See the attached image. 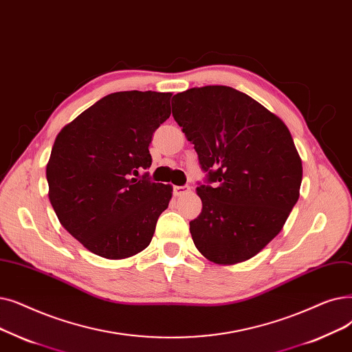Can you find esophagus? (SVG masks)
Instances as JSON below:
<instances>
[{
	"mask_svg": "<svg viewBox=\"0 0 352 352\" xmlns=\"http://www.w3.org/2000/svg\"><path fill=\"white\" fill-rule=\"evenodd\" d=\"M188 191H190V186H174V188H173V192H174V195H177V197L184 195V194H187Z\"/></svg>",
	"mask_w": 352,
	"mask_h": 352,
	"instance_id": "34e87169",
	"label": "esophagus"
}]
</instances>
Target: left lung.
Wrapping results in <instances>:
<instances>
[{"label":"left lung","mask_w":352,"mask_h":352,"mask_svg":"<svg viewBox=\"0 0 352 352\" xmlns=\"http://www.w3.org/2000/svg\"><path fill=\"white\" fill-rule=\"evenodd\" d=\"M173 116L194 144L206 179L192 241L219 265L244 262L276 237L295 207L302 161L283 122L228 86L177 94Z\"/></svg>","instance_id":"8db88e82"}]
</instances>
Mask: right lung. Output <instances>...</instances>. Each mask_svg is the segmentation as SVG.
<instances>
[{"label": "right lung", "mask_w": 352, "mask_h": 352, "mask_svg": "<svg viewBox=\"0 0 352 352\" xmlns=\"http://www.w3.org/2000/svg\"><path fill=\"white\" fill-rule=\"evenodd\" d=\"M171 94L116 91L65 126L47 164L49 198L58 221L83 246L125 258L149 246L171 186L133 178L152 164V135L170 118Z\"/></svg>", "instance_id": "add662e5"}]
</instances>
